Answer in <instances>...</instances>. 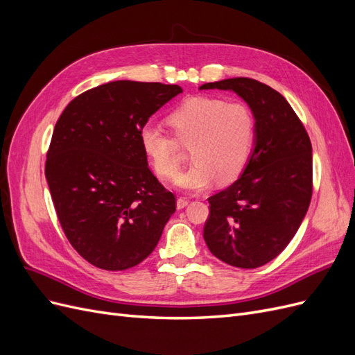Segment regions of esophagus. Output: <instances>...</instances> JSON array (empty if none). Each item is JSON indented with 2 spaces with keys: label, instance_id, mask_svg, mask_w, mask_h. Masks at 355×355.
<instances>
[{
  "label": "esophagus",
  "instance_id": "34e87169",
  "mask_svg": "<svg viewBox=\"0 0 355 355\" xmlns=\"http://www.w3.org/2000/svg\"><path fill=\"white\" fill-rule=\"evenodd\" d=\"M188 202H189V200H188V198H185V197H179V198H178V201H176V207H178V209H184V207H187V206H188Z\"/></svg>",
  "mask_w": 355,
  "mask_h": 355
}]
</instances>
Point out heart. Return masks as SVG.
Instances as JSON below:
<instances>
[{
	"mask_svg": "<svg viewBox=\"0 0 355 355\" xmlns=\"http://www.w3.org/2000/svg\"><path fill=\"white\" fill-rule=\"evenodd\" d=\"M167 124L176 139L149 123L139 130L142 151L159 178L171 179L178 175L179 144L189 148V158L194 163L178 178V187L200 191L216 179L220 185H227L241 176L256 137V121L249 106L196 96L170 111Z\"/></svg>",
	"mask_w": 355,
	"mask_h": 355,
	"instance_id": "heart-1",
	"label": "heart"
}]
</instances>
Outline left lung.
Segmentation results:
<instances>
[{"label":"left lung","instance_id":"8db88e82","mask_svg":"<svg viewBox=\"0 0 355 355\" xmlns=\"http://www.w3.org/2000/svg\"><path fill=\"white\" fill-rule=\"evenodd\" d=\"M237 93L256 120L254 149L243 175L209 198L204 225L209 250L231 266L253 270L280 254L295 237L313 196V148L292 106L252 78L202 84Z\"/></svg>","mask_w":355,"mask_h":355}]
</instances>
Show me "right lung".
I'll use <instances>...</instances> for the list:
<instances>
[{"instance_id": "1", "label": "right lung", "mask_w": 355, "mask_h": 355, "mask_svg": "<svg viewBox=\"0 0 355 355\" xmlns=\"http://www.w3.org/2000/svg\"><path fill=\"white\" fill-rule=\"evenodd\" d=\"M182 89L112 81L63 110L46 159L53 204L67 239L92 265L128 270L153 253L176 198L148 167L139 130Z\"/></svg>"}]
</instances>
